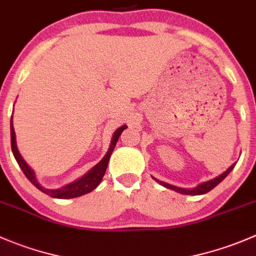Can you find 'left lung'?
<instances>
[{
	"label": "left lung",
	"mask_w": 256,
	"mask_h": 256,
	"mask_svg": "<svg viewBox=\"0 0 256 256\" xmlns=\"http://www.w3.org/2000/svg\"><path fill=\"white\" fill-rule=\"evenodd\" d=\"M234 166H236V164H232V166L229 167V168L226 170V171L224 172V174H222L220 176H218V177L213 178V180H208V182L200 183V186H197V187L192 188V190H187V188H180V187H174V186H171V184H168V183H164V182H161V180H157L156 178H154V180H156L157 182L160 183V184H162V186H164V187L168 188V190H176V192H178V193H182V194H190V196L204 194V193H208L209 190H213V188L216 187V186H218L219 183H220L222 180H224V178H226V176H228V174H230V172H232V170L234 168Z\"/></svg>",
	"instance_id": "1"
}]
</instances>
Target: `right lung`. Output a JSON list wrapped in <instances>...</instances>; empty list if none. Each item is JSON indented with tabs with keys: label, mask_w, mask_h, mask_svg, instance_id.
<instances>
[{
	"label": "right lung",
	"mask_w": 256,
	"mask_h": 256,
	"mask_svg": "<svg viewBox=\"0 0 256 256\" xmlns=\"http://www.w3.org/2000/svg\"><path fill=\"white\" fill-rule=\"evenodd\" d=\"M125 128H126V126L124 125L122 128H118V130L115 131V134H114V136H112V144H110L109 151H108V154H105L104 158H102V161L96 164V166L92 167V168L90 170V171L88 172L84 177L79 178L78 180L70 183V184H66V186H64V187L59 188V190H47V188L42 187V186L37 182V180H36V176H34V172H33L32 170L28 167V164H26L24 160L20 157V152H18V150H17L16 134H14L12 118H11V147H12V152H14V158H16L17 164H20V170L23 171V174H26V177L30 180V182L32 183L33 186H36L38 190H42V192L46 193V194L50 196V197L59 198V200H68V198H76V197H80V196L86 194V193L92 192V190H94L95 188L99 186V183L102 182V177H104L105 171H106L108 164H109L110 156H112L114 148H115L116 142H118L121 132H122Z\"/></svg>",
	"instance_id": "obj_1"
}]
</instances>
